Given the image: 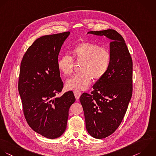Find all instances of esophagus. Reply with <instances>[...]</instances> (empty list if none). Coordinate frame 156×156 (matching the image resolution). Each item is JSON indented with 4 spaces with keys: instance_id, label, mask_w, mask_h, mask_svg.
<instances>
[{
    "instance_id": "esophagus-1",
    "label": "esophagus",
    "mask_w": 156,
    "mask_h": 156,
    "mask_svg": "<svg viewBox=\"0 0 156 156\" xmlns=\"http://www.w3.org/2000/svg\"><path fill=\"white\" fill-rule=\"evenodd\" d=\"M73 94H74V95H75V98H76V100H78V99L80 98V96L81 95V92H80L78 91V90H75V91L73 92Z\"/></svg>"
}]
</instances>
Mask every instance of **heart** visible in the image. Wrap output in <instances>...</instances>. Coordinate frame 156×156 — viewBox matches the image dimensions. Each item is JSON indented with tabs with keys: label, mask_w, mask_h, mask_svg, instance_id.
Listing matches in <instances>:
<instances>
[{
	"label": "heart",
	"mask_w": 156,
	"mask_h": 156,
	"mask_svg": "<svg viewBox=\"0 0 156 156\" xmlns=\"http://www.w3.org/2000/svg\"><path fill=\"white\" fill-rule=\"evenodd\" d=\"M72 53L76 61L83 62L81 73L68 80L66 87L69 90H85L90 86L92 78L98 80L106 74L110 64L111 53L108 49L87 42L79 43ZM73 64L72 58L67 54L61 56L58 61L59 70L66 76L72 73Z\"/></svg>",
	"instance_id": "obj_1"
}]
</instances>
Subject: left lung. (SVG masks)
<instances>
[{"instance_id": "1", "label": "left lung", "mask_w": 156, "mask_h": 156, "mask_svg": "<svg viewBox=\"0 0 156 156\" xmlns=\"http://www.w3.org/2000/svg\"><path fill=\"white\" fill-rule=\"evenodd\" d=\"M87 34L111 40V61L106 74L94 85L91 94L83 93L80 98L86 129L92 137L100 139L114 133L126 114L133 94V61L123 37L117 31Z\"/></svg>"}]
</instances>
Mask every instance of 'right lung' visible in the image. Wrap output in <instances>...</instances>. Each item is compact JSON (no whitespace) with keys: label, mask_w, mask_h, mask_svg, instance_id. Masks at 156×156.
<instances>
[{"label":"right lung","mask_w":156,"mask_h":156,"mask_svg":"<svg viewBox=\"0 0 156 156\" xmlns=\"http://www.w3.org/2000/svg\"><path fill=\"white\" fill-rule=\"evenodd\" d=\"M69 34L67 31L40 37L20 63L18 90L25 118L34 131L50 139L64 133L69 108L76 100L72 91L56 97L63 88L58 55Z\"/></svg>","instance_id":"1"}]
</instances>
